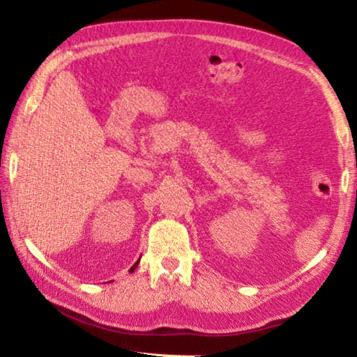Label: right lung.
Here are the masks:
<instances>
[{"instance_id": "obj_1", "label": "right lung", "mask_w": 357, "mask_h": 357, "mask_svg": "<svg viewBox=\"0 0 357 357\" xmlns=\"http://www.w3.org/2000/svg\"><path fill=\"white\" fill-rule=\"evenodd\" d=\"M139 259H141V257H139ZM138 264H139V261H136V262L133 264V267H132L130 270H128V271H130V273H133V271H135V268H136V267H138Z\"/></svg>"}]
</instances>
